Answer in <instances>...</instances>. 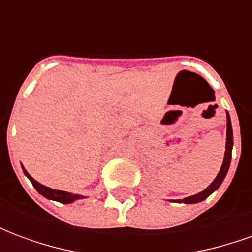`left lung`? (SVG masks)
<instances>
[{"label":"left lung","instance_id":"obj_1","mask_svg":"<svg viewBox=\"0 0 252 252\" xmlns=\"http://www.w3.org/2000/svg\"><path fill=\"white\" fill-rule=\"evenodd\" d=\"M232 146H233V136H232V126H231V119L229 115H227V144H225V155H224V162L221 164V169L219 171V174L215 178V181L212 182L211 185L208 186L205 190H202L201 193L194 195H190L186 197L184 200H180L178 202H185V204H195V202H200V201L205 200L206 197L212 194L215 190L221 185V182L227 175V171L229 169V163H231V155H232Z\"/></svg>","mask_w":252,"mask_h":252}]
</instances>
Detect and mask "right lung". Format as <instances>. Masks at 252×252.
<instances>
[{
    "instance_id": "right-lung-1",
    "label": "right lung",
    "mask_w": 252,
    "mask_h": 252,
    "mask_svg": "<svg viewBox=\"0 0 252 252\" xmlns=\"http://www.w3.org/2000/svg\"><path fill=\"white\" fill-rule=\"evenodd\" d=\"M24 170V174L28 177L32 182V185L35 188L41 195H44L46 198H50V200L58 201V202H62V204H70L72 201L79 200V198H83L82 195L79 194H72V193H67V191H63V190H55V189H50V188H47V186L41 185L39 184L37 181H35L32 177H31L28 173H27V170Z\"/></svg>"
}]
</instances>
